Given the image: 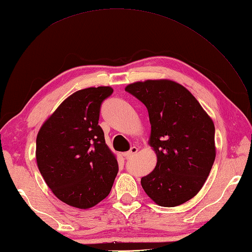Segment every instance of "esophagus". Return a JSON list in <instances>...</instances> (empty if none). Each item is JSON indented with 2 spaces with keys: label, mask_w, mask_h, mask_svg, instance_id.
Returning a JSON list of instances; mask_svg holds the SVG:
<instances>
[{
  "label": "esophagus",
  "mask_w": 252,
  "mask_h": 252,
  "mask_svg": "<svg viewBox=\"0 0 252 252\" xmlns=\"http://www.w3.org/2000/svg\"><path fill=\"white\" fill-rule=\"evenodd\" d=\"M137 151H138L137 147L133 146V147H131V148H130V151H129V152L123 153V157L126 158V159H129V158H131V157L134 156V155L137 153Z\"/></svg>",
  "instance_id": "obj_1"
}]
</instances>
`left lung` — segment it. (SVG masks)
I'll return each instance as SVG.
<instances>
[{"label": "left lung", "mask_w": 252, "mask_h": 252, "mask_svg": "<svg viewBox=\"0 0 252 252\" xmlns=\"http://www.w3.org/2000/svg\"><path fill=\"white\" fill-rule=\"evenodd\" d=\"M146 106L152 126L149 145L157 155L153 172L141 180L159 206L175 207L198 194L216 159L215 125L183 85L147 80L126 88Z\"/></svg>", "instance_id": "8db88e82"}]
</instances>
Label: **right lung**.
<instances>
[{"mask_svg": "<svg viewBox=\"0 0 252 252\" xmlns=\"http://www.w3.org/2000/svg\"><path fill=\"white\" fill-rule=\"evenodd\" d=\"M110 87L88 88L69 96L36 136L37 168L54 195L69 206L89 209L109 195L118 162L98 126Z\"/></svg>", "mask_w": 252, "mask_h": 252, "instance_id": "right-lung-1", "label": "right lung"}]
</instances>
